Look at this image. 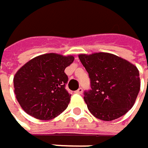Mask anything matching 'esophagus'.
<instances>
[{
  "label": "esophagus",
  "instance_id": "1",
  "mask_svg": "<svg viewBox=\"0 0 148 148\" xmlns=\"http://www.w3.org/2000/svg\"><path fill=\"white\" fill-rule=\"evenodd\" d=\"M83 92V89L82 88H79L76 91H75V93H77V94H81Z\"/></svg>",
  "mask_w": 148,
  "mask_h": 148
}]
</instances>
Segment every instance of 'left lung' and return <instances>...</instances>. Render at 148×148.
<instances>
[{
    "label": "left lung",
    "instance_id": "1",
    "mask_svg": "<svg viewBox=\"0 0 148 148\" xmlns=\"http://www.w3.org/2000/svg\"><path fill=\"white\" fill-rule=\"evenodd\" d=\"M79 58L90 79L91 90L84 100L94 117L111 121L127 113L138 96L141 82L137 68L120 57L96 52Z\"/></svg>",
    "mask_w": 148,
    "mask_h": 148
}]
</instances>
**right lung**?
I'll return each instance as SVG.
<instances>
[{"label":"right lung","mask_w":148,"mask_h":148,"mask_svg":"<svg viewBox=\"0 0 148 148\" xmlns=\"http://www.w3.org/2000/svg\"><path fill=\"white\" fill-rule=\"evenodd\" d=\"M74 60L72 55L47 53L29 60L17 71L14 92L27 114L49 120L68 108L71 95L65 89L69 79L64 70Z\"/></svg>","instance_id":"add662e5"}]
</instances>
